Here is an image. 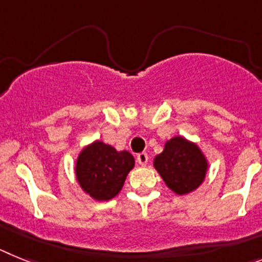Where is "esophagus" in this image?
I'll use <instances>...</instances> for the list:
<instances>
[{"instance_id": "1", "label": "esophagus", "mask_w": 262, "mask_h": 262, "mask_svg": "<svg viewBox=\"0 0 262 262\" xmlns=\"http://www.w3.org/2000/svg\"><path fill=\"white\" fill-rule=\"evenodd\" d=\"M147 161H149V157H147L146 153H140L137 156V162L140 163L141 166H145L147 163Z\"/></svg>"}]
</instances>
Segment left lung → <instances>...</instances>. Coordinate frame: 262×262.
I'll return each instance as SVG.
<instances>
[{
	"label": "left lung",
	"mask_w": 262,
	"mask_h": 262,
	"mask_svg": "<svg viewBox=\"0 0 262 262\" xmlns=\"http://www.w3.org/2000/svg\"><path fill=\"white\" fill-rule=\"evenodd\" d=\"M154 167L170 190L186 195L203 183L208 162L196 144L177 136L170 138L162 153L154 158Z\"/></svg>",
	"instance_id": "1"
}]
</instances>
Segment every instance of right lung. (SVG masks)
Instances as JSON below:
<instances>
[{"instance_id":"obj_1","label":"right lung","mask_w":262,"mask_h":262,"mask_svg":"<svg viewBox=\"0 0 262 262\" xmlns=\"http://www.w3.org/2000/svg\"><path fill=\"white\" fill-rule=\"evenodd\" d=\"M133 167L134 158L129 151H117L103 141H95L80 151L75 174L85 194L97 202H104L121 191Z\"/></svg>"}]
</instances>
